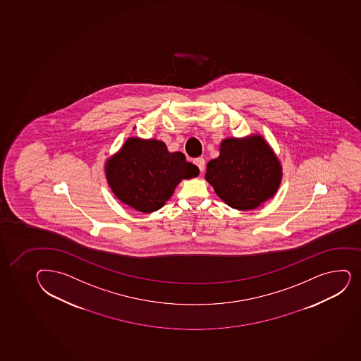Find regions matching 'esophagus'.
Wrapping results in <instances>:
<instances>
[{"label":"esophagus","mask_w":361,"mask_h":361,"mask_svg":"<svg viewBox=\"0 0 361 361\" xmlns=\"http://www.w3.org/2000/svg\"><path fill=\"white\" fill-rule=\"evenodd\" d=\"M194 164H197V168L200 169L201 173L204 171V164H206V161L202 157H197L194 160Z\"/></svg>","instance_id":"34e87169"}]
</instances>
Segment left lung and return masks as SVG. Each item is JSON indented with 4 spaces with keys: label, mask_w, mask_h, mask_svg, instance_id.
I'll use <instances>...</instances> for the list:
<instances>
[{
    "label": "left lung",
    "mask_w": 361,
    "mask_h": 361,
    "mask_svg": "<svg viewBox=\"0 0 361 361\" xmlns=\"http://www.w3.org/2000/svg\"><path fill=\"white\" fill-rule=\"evenodd\" d=\"M206 166V181L232 209L251 211L272 199L282 183V164L262 135L225 138Z\"/></svg>",
    "instance_id": "1"
}]
</instances>
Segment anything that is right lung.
<instances>
[{
	"instance_id": "right-lung-1",
	"label": "right lung",
	"mask_w": 361,
	"mask_h": 361,
	"mask_svg": "<svg viewBox=\"0 0 361 361\" xmlns=\"http://www.w3.org/2000/svg\"><path fill=\"white\" fill-rule=\"evenodd\" d=\"M199 168L183 152H168L162 141L129 137L105 162V176L112 193L135 211L160 209L183 178H195Z\"/></svg>"
}]
</instances>
